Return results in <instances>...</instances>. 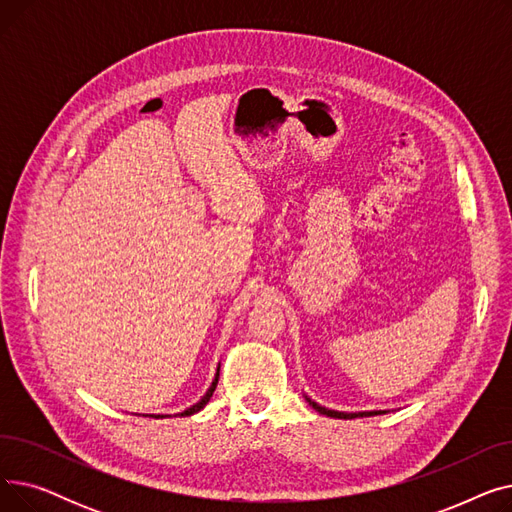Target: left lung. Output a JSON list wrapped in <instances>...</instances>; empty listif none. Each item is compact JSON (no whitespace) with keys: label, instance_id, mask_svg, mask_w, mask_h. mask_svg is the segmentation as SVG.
<instances>
[{"label":"left lung","instance_id":"left-lung-1","mask_svg":"<svg viewBox=\"0 0 512 512\" xmlns=\"http://www.w3.org/2000/svg\"><path fill=\"white\" fill-rule=\"evenodd\" d=\"M309 400V405L315 409V411H319L321 415H328V417H334V419H355V417H371V415H382V413H386V411H363V413H340V411H330V409H326V407H319L317 402H313L311 398H307Z\"/></svg>","mask_w":512,"mask_h":512}]
</instances>
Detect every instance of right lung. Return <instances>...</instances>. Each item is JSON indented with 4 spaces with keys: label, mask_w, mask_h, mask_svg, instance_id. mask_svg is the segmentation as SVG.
Returning <instances> with one entry per match:
<instances>
[{
    "label": "right lung",
    "mask_w": 512,
    "mask_h": 512,
    "mask_svg": "<svg viewBox=\"0 0 512 512\" xmlns=\"http://www.w3.org/2000/svg\"><path fill=\"white\" fill-rule=\"evenodd\" d=\"M218 380H220V367H218V373H215V380L211 382V388L205 392V396L197 402V405H193L191 409H186V411H182V413H178L180 417H188V415H195V413H199L207 402H209V398L213 396V390H215V386H218ZM151 417H155V419H164V417H170V415H151Z\"/></svg>",
    "instance_id": "right-lung-1"
}]
</instances>
